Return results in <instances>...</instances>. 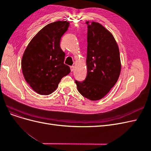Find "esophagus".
I'll return each instance as SVG.
<instances>
[{"label":"esophagus","mask_w":151,"mask_h":151,"mask_svg":"<svg viewBox=\"0 0 151 151\" xmlns=\"http://www.w3.org/2000/svg\"><path fill=\"white\" fill-rule=\"evenodd\" d=\"M74 68H75L74 66H71V67H70V70H71L72 72L74 71Z\"/></svg>","instance_id":"obj_1"}]
</instances>
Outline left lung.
<instances>
[{
    "label": "left lung",
    "mask_w": 151,
    "mask_h": 151,
    "mask_svg": "<svg viewBox=\"0 0 151 151\" xmlns=\"http://www.w3.org/2000/svg\"><path fill=\"white\" fill-rule=\"evenodd\" d=\"M86 24L88 73L84 81L75 82L84 97L96 101L103 98L118 81L121 70L120 52L115 38L104 27L95 22Z\"/></svg>",
    "instance_id": "left-lung-1"
}]
</instances>
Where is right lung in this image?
Returning a JSON list of instances; mask_svg holds the SVG:
<instances>
[{"label":"right lung","instance_id":"add662e5","mask_svg":"<svg viewBox=\"0 0 151 151\" xmlns=\"http://www.w3.org/2000/svg\"><path fill=\"white\" fill-rule=\"evenodd\" d=\"M69 22L58 21L45 26L31 40L22 56L21 67L26 81L35 92L48 95L62 77L70 72L64 64L65 54L60 47Z\"/></svg>","mask_w":151,"mask_h":151}]
</instances>
